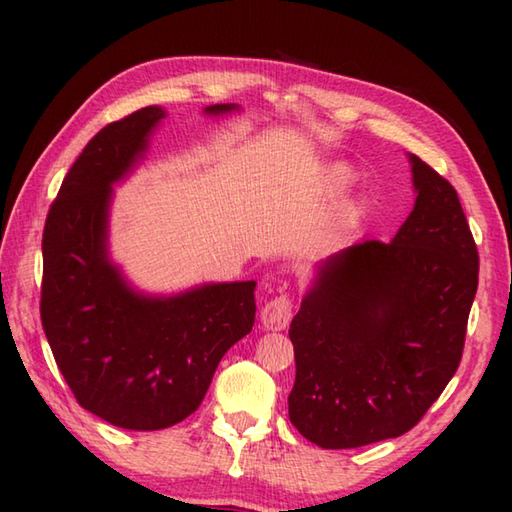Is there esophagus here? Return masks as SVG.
Masks as SVG:
<instances>
[{
	"instance_id": "esophagus-1",
	"label": "esophagus",
	"mask_w": 512,
	"mask_h": 512,
	"mask_svg": "<svg viewBox=\"0 0 512 512\" xmlns=\"http://www.w3.org/2000/svg\"><path fill=\"white\" fill-rule=\"evenodd\" d=\"M290 319H292V301L286 295L270 299L262 308V325L266 330H273V332L286 330Z\"/></svg>"
}]
</instances>
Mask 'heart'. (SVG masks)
I'll return each mask as SVG.
<instances>
[{
	"label": "heart",
	"mask_w": 512,
	"mask_h": 512,
	"mask_svg": "<svg viewBox=\"0 0 512 512\" xmlns=\"http://www.w3.org/2000/svg\"><path fill=\"white\" fill-rule=\"evenodd\" d=\"M354 182V169L347 162H330L321 173V187L325 193L339 195ZM356 213V202H350L345 206V215Z\"/></svg>",
	"instance_id": "obj_1"
}]
</instances>
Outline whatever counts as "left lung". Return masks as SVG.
Listing matches in <instances>:
<instances>
[{
  "instance_id": "left-lung-1",
  "label": "left lung",
  "mask_w": 512,
  "mask_h": 512,
  "mask_svg": "<svg viewBox=\"0 0 512 512\" xmlns=\"http://www.w3.org/2000/svg\"><path fill=\"white\" fill-rule=\"evenodd\" d=\"M416 202L389 244L317 264L290 323V422L321 449H356L416 427L460 365L477 248L458 193L407 154Z\"/></svg>"
}]
</instances>
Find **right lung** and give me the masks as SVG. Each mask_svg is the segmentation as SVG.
Wrapping results in <instances>:
<instances>
[{
    "mask_svg": "<svg viewBox=\"0 0 512 512\" xmlns=\"http://www.w3.org/2000/svg\"><path fill=\"white\" fill-rule=\"evenodd\" d=\"M239 112L235 103L206 116ZM167 112L149 105L96 134L65 176L43 228L41 323L83 409L121 429L158 431L200 407L217 365L255 325V281L173 295L138 290L110 257L114 184L147 156Z\"/></svg>",
    "mask_w": 512,
    "mask_h": 512,
    "instance_id": "right-lung-1",
    "label": "right lung"
}]
</instances>
